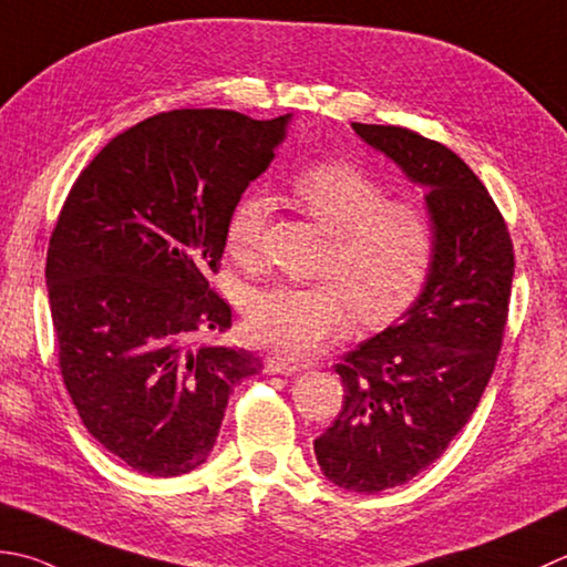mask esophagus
<instances>
[{
	"instance_id": "1",
	"label": "esophagus",
	"mask_w": 567,
	"mask_h": 567,
	"mask_svg": "<svg viewBox=\"0 0 567 567\" xmlns=\"http://www.w3.org/2000/svg\"><path fill=\"white\" fill-rule=\"evenodd\" d=\"M302 365L299 363H292V361H285L280 357H270L268 361H265V371L268 373H297Z\"/></svg>"
}]
</instances>
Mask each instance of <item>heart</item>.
Masks as SVG:
<instances>
[{
	"instance_id": "heart-1",
	"label": "heart",
	"mask_w": 567,
	"mask_h": 567,
	"mask_svg": "<svg viewBox=\"0 0 567 567\" xmlns=\"http://www.w3.org/2000/svg\"><path fill=\"white\" fill-rule=\"evenodd\" d=\"M292 194L331 233L312 285H270L248 295L243 321L250 341L302 359L349 327L357 307L365 324H385L415 302L435 260V224L425 206L388 198V186L351 162L327 159L295 174ZM268 202L243 196L226 220V248L243 262L260 250Z\"/></svg>"
}]
</instances>
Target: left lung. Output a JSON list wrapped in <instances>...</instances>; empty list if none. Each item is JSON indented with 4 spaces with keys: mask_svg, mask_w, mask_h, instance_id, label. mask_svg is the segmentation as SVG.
<instances>
[{
    "mask_svg": "<svg viewBox=\"0 0 567 567\" xmlns=\"http://www.w3.org/2000/svg\"><path fill=\"white\" fill-rule=\"evenodd\" d=\"M353 130L427 186L437 236L415 305L334 365L347 395L315 440L329 482L375 494L425 472L480 405L504 343L514 243L480 176L445 144L395 125Z\"/></svg>",
    "mask_w": 567,
    "mask_h": 567,
    "instance_id": "1",
    "label": "left lung"
}]
</instances>
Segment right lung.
<instances>
[{"instance_id":"1","label":"right lung","mask_w":567,"mask_h":567,"mask_svg":"<svg viewBox=\"0 0 567 567\" xmlns=\"http://www.w3.org/2000/svg\"><path fill=\"white\" fill-rule=\"evenodd\" d=\"M287 120L152 115L110 140L65 196L47 255L61 379L87 432L140 474L204 464L233 388L262 369L216 343L233 315L208 275Z\"/></svg>"}]
</instances>
